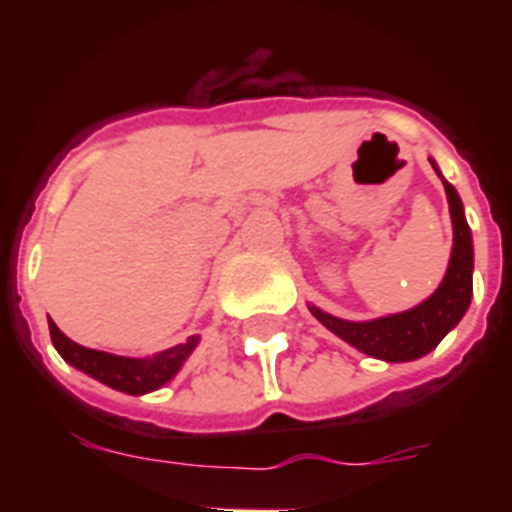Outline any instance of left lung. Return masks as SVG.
I'll return each instance as SVG.
<instances>
[{
	"label": "left lung",
	"instance_id": "1",
	"mask_svg": "<svg viewBox=\"0 0 512 512\" xmlns=\"http://www.w3.org/2000/svg\"><path fill=\"white\" fill-rule=\"evenodd\" d=\"M444 180V177H441ZM449 212L454 225V249L441 287L412 311L385 316L374 321H342L329 313L311 308L313 316L337 337L350 342L353 348L364 350L385 361H414L425 356L444 340L449 329L465 316L473 297V239L462 215V201L452 185L444 180Z\"/></svg>",
	"mask_w": 512,
	"mask_h": 512
}]
</instances>
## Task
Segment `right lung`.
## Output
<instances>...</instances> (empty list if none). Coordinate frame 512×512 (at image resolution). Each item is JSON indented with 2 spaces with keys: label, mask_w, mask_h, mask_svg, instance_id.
<instances>
[{
  "label": "right lung",
  "mask_w": 512,
  "mask_h": 512,
  "mask_svg": "<svg viewBox=\"0 0 512 512\" xmlns=\"http://www.w3.org/2000/svg\"><path fill=\"white\" fill-rule=\"evenodd\" d=\"M50 337L52 345L58 350L60 356L66 358L68 364L76 366L79 372L90 374L103 385L130 396H140V393H151V390L162 388L164 382H170L177 374V369L183 366L193 348H196V337H188V342L172 345V348L154 353V356H114L106 350H92L84 348L79 342L68 340L55 321H50Z\"/></svg>",
  "instance_id": "1"
}]
</instances>
